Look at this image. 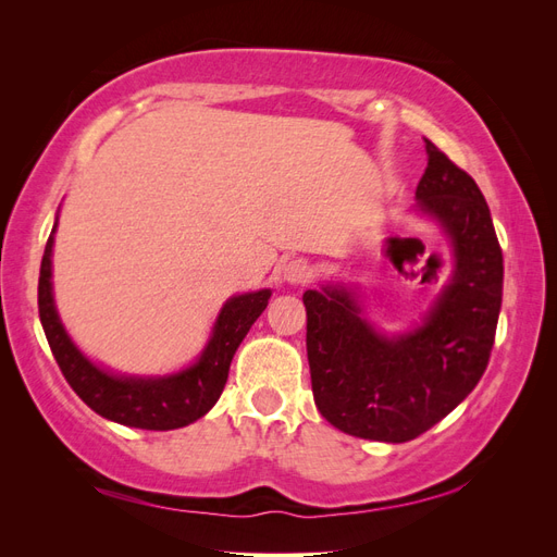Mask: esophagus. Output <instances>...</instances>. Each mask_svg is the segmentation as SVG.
Instances as JSON below:
<instances>
[{"label":"esophagus","instance_id":"obj_1","mask_svg":"<svg viewBox=\"0 0 557 557\" xmlns=\"http://www.w3.org/2000/svg\"><path fill=\"white\" fill-rule=\"evenodd\" d=\"M311 276H313V269H311V264H309L305 258L290 260L288 264L283 267V278L288 281V283H293V285L307 283Z\"/></svg>","mask_w":557,"mask_h":557}]
</instances>
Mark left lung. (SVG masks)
<instances>
[{"mask_svg": "<svg viewBox=\"0 0 557 557\" xmlns=\"http://www.w3.org/2000/svg\"><path fill=\"white\" fill-rule=\"evenodd\" d=\"M418 209L442 225L453 276L425 323L383 336L342 285L307 290V356L318 411L346 434L401 444L446 418L481 381L502 307V248L476 181L425 139Z\"/></svg>", "mask_w": 557, "mask_h": 557, "instance_id": "left-lung-1", "label": "left lung"}]
</instances>
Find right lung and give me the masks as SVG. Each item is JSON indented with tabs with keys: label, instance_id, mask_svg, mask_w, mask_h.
Segmentation results:
<instances>
[{
	"label": "right lung",
	"instance_id": "1",
	"mask_svg": "<svg viewBox=\"0 0 557 557\" xmlns=\"http://www.w3.org/2000/svg\"><path fill=\"white\" fill-rule=\"evenodd\" d=\"M55 227L48 237L39 272V318L66 383L95 413L113 420V423L139 430H176L195 423L221 397L234 352L250 325L267 309L272 290L227 299L218 313L205 352L183 372L160 379L113 376L83 356L60 323L53 301V283H50V252H53Z\"/></svg>",
	"mask_w": 557,
	"mask_h": 557
}]
</instances>
